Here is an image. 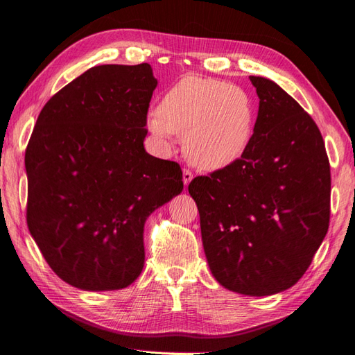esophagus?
<instances>
[{
	"label": "esophagus",
	"mask_w": 355,
	"mask_h": 355,
	"mask_svg": "<svg viewBox=\"0 0 355 355\" xmlns=\"http://www.w3.org/2000/svg\"><path fill=\"white\" fill-rule=\"evenodd\" d=\"M193 180V174H191V171L189 169H183V181H184V186L187 187L190 181Z\"/></svg>",
	"instance_id": "1"
}]
</instances>
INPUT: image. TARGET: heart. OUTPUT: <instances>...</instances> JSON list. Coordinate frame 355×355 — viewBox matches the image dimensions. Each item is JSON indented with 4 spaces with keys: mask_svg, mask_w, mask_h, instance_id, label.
I'll return each mask as SVG.
<instances>
[{
    "mask_svg": "<svg viewBox=\"0 0 355 355\" xmlns=\"http://www.w3.org/2000/svg\"><path fill=\"white\" fill-rule=\"evenodd\" d=\"M254 99L235 85L217 78L186 76L162 98L147 119L150 132L162 144L183 135L186 157L205 171L235 164L254 138Z\"/></svg>",
    "mask_w": 355,
    "mask_h": 355,
    "instance_id": "1",
    "label": "heart"
}]
</instances>
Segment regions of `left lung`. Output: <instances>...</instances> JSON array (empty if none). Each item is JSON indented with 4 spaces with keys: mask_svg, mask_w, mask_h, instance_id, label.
Wrapping results in <instances>:
<instances>
[{
    "mask_svg": "<svg viewBox=\"0 0 355 355\" xmlns=\"http://www.w3.org/2000/svg\"><path fill=\"white\" fill-rule=\"evenodd\" d=\"M250 80L260 99L251 146L191 180L189 193L214 278L239 295L269 296L296 284L327 234L330 165L306 111L272 80Z\"/></svg>",
    "mask_w": 355,
    "mask_h": 355,
    "instance_id": "left-lung-1",
    "label": "left lung"
}]
</instances>
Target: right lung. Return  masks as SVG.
Returning <instances> with one entry per match:
<instances>
[{
    "label": "right lung",
    "instance_id": "obj_1",
    "mask_svg": "<svg viewBox=\"0 0 355 355\" xmlns=\"http://www.w3.org/2000/svg\"><path fill=\"white\" fill-rule=\"evenodd\" d=\"M148 64L87 69L47 101L25 151L29 234L56 275L120 290L144 268L148 216L183 191L177 162L144 148Z\"/></svg>",
    "mask_w": 355,
    "mask_h": 355
}]
</instances>
